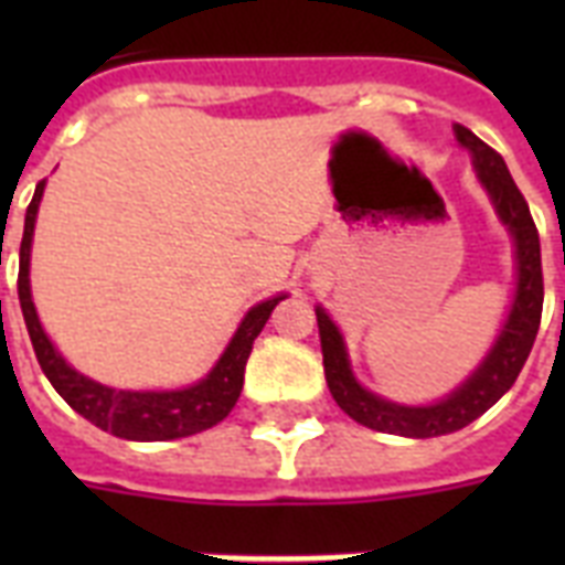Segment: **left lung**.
I'll return each instance as SVG.
<instances>
[{
	"instance_id": "8db88e82",
	"label": "left lung",
	"mask_w": 565,
	"mask_h": 565,
	"mask_svg": "<svg viewBox=\"0 0 565 565\" xmlns=\"http://www.w3.org/2000/svg\"><path fill=\"white\" fill-rule=\"evenodd\" d=\"M455 137L457 143L472 154L478 181L490 193L499 220L508 225L510 237H513V246H516V296H513L508 322L501 326L499 340L490 349V354L483 358L481 366L443 402L422 404V407L386 402V398L358 384L340 328L331 322L326 310L317 308L328 390L334 395V402L340 404V411L349 413L354 422H361L366 428L381 430V434L425 439L466 428L469 422L490 411L492 404L516 384L519 372L534 349L540 319H543V257H540V234H536V225L531 220V211H527L525 195L519 193L516 181L510 179L504 158L483 143L481 137H475L466 126H455Z\"/></svg>"
}]
</instances>
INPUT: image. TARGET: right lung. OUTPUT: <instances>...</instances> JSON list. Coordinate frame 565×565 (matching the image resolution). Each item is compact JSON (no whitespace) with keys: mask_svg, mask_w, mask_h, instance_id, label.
Wrapping results in <instances>:
<instances>
[{"mask_svg":"<svg viewBox=\"0 0 565 565\" xmlns=\"http://www.w3.org/2000/svg\"><path fill=\"white\" fill-rule=\"evenodd\" d=\"M46 181H40L25 211V231L20 243V278H17V292H20V308L25 328H29L31 345L38 354V363L49 384L55 386L57 395L64 398L75 413L93 422L96 428L108 430L114 437L137 439V443H161V439H179L199 434V430L213 428L231 413L237 404L239 390H243V375H246V361L252 354L255 337L264 331L266 319L275 310V305L287 296H275L248 310L239 328L225 345V352L216 361L207 375L193 386L184 390H161V393H137V390H114L93 377L75 372L70 363L57 354L52 340L40 326L38 310L31 301L29 284V257L31 237H34V220H38L40 199H43Z\"/></svg>","mask_w":565,"mask_h":565,"instance_id":"right-lung-1","label":"right lung"}]
</instances>
